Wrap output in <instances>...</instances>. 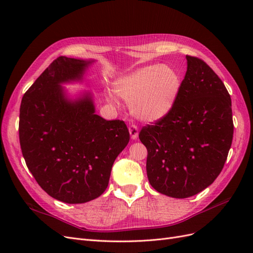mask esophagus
<instances>
[{"instance_id":"34e87169","label":"esophagus","mask_w":253,"mask_h":253,"mask_svg":"<svg viewBox=\"0 0 253 253\" xmlns=\"http://www.w3.org/2000/svg\"><path fill=\"white\" fill-rule=\"evenodd\" d=\"M128 132H129V135H131V138L133 140H136L137 138H138V128H137L136 126L132 125L128 126Z\"/></svg>"}]
</instances>
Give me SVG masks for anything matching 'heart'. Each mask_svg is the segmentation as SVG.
<instances>
[{"label": "heart", "instance_id": "obj_1", "mask_svg": "<svg viewBox=\"0 0 253 253\" xmlns=\"http://www.w3.org/2000/svg\"><path fill=\"white\" fill-rule=\"evenodd\" d=\"M114 90L131 103L134 116L144 122L164 119L173 110L181 87V80L174 68L149 65L122 76L114 82ZM108 99L111 100V97Z\"/></svg>", "mask_w": 253, "mask_h": 253}]
</instances>
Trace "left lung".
Returning a JSON list of instances; mask_svg holds the SVG:
<instances>
[{
	"label": "left lung",
	"mask_w": 253,
	"mask_h": 253,
	"mask_svg": "<svg viewBox=\"0 0 253 253\" xmlns=\"http://www.w3.org/2000/svg\"><path fill=\"white\" fill-rule=\"evenodd\" d=\"M186 59L173 110L139 133L151 186L174 198L193 196L216 179L233 138L231 98L223 81L203 60Z\"/></svg>",
	"instance_id": "1"
}]
</instances>
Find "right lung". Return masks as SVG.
Returning <instances> with one entry per match:
<instances>
[{
  "label": "right lung",
  "mask_w": 253,
  "mask_h": 253,
  "mask_svg": "<svg viewBox=\"0 0 253 253\" xmlns=\"http://www.w3.org/2000/svg\"><path fill=\"white\" fill-rule=\"evenodd\" d=\"M95 61L57 58L21 101L19 136L26 166L45 192L66 204L100 196L129 140L124 121L96 114L91 91L72 97L62 86L83 82Z\"/></svg>",
  "instance_id": "obj_1"
}]
</instances>
